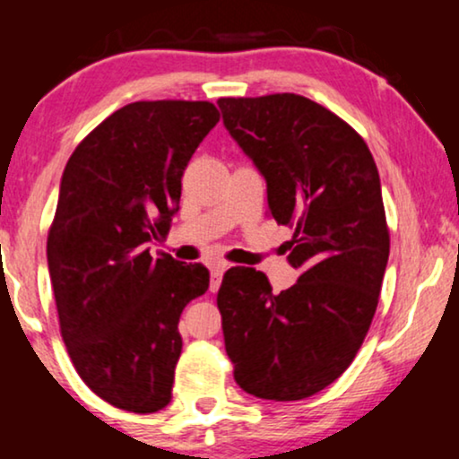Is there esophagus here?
<instances>
[{"label": "esophagus", "instance_id": "obj_1", "mask_svg": "<svg viewBox=\"0 0 459 459\" xmlns=\"http://www.w3.org/2000/svg\"><path fill=\"white\" fill-rule=\"evenodd\" d=\"M226 267H229L226 263H212V284H209L212 293H215L220 289V282H222Z\"/></svg>", "mask_w": 459, "mask_h": 459}]
</instances>
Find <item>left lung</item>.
<instances>
[{
    "label": "left lung",
    "mask_w": 459,
    "mask_h": 459,
    "mask_svg": "<svg viewBox=\"0 0 459 459\" xmlns=\"http://www.w3.org/2000/svg\"><path fill=\"white\" fill-rule=\"evenodd\" d=\"M224 127L267 183V207L296 229L299 278L272 293L263 272L233 267L218 291L226 354L246 393L298 402L330 386L365 341L391 239L365 140L324 105L282 92L220 99Z\"/></svg>",
    "instance_id": "left-lung-1"
}]
</instances>
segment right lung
I'll list each match as a JSON object with an SVG mask.
<instances>
[{"label": "right lung", "instance_id": "add662e5", "mask_svg": "<svg viewBox=\"0 0 459 459\" xmlns=\"http://www.w3.org/2000/svg\"><path fill=\"white\" fill-rule=\"evenodd\" d=\"M220 120L209 101H135L91 131L60 181L47 263L79 377L120 410L172 399L178 319L209 289L200 263L151 255L178 212L181 177Z\"/></svg>", "mask_w": 459, "mask_h": 459}]
</instances>
